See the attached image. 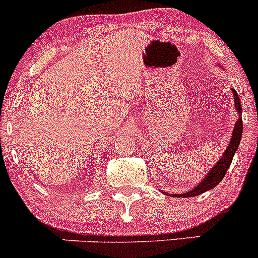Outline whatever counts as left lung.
Listing matches in <instances>:
<instances>
[{"instance_id": "1", "label": "left lung", "mask_w": 258, "mask_h": 258, "mask_svg": "<svg viewBox=\"0 0 258 258\" xmlns=\"http://www.w3.org/2000/svg\"><path fill=\"white\" fill-rule=\"evenodd\" d=\"M233 93V100H235V108L237 111L238 117L237 121H236L235 127H233L232 136H231L230 144H228L227 148H226L225 153L222 155V157L216 162V165L211 168V171L205 176V178H202L201 182L197 183V186H195L194 188H191L189 191L183 192V194H168V192H163L165 195L171 197H194L197 196V195H201L204 192L209 191V189H212L213 187L217 186L222 178L225 177L226 172H227L228 167H230L231 162L233 160V156H235L236 151H237L238 146H240L241 137H242V107H241V101L240 97H238L236 90L231 88Z\"/></svg>"}]
</instances>
